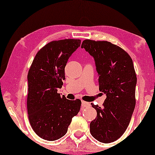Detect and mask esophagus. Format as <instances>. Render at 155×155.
<instances>
[{"label":"esophagus","instance_id":"1","mask_svg":"<svg viewBox=\"0 0 155 155\" xmlns=\"http://www.w3.org/2000/svg\"><path fill=\"white\" fill-rule=\"evenodd\" d=\"M90 106V104L89 102H87V101H82V107L84 108V107H88Z\"/></svg>","mask_w":155,"mask_h":155}]
</instances>
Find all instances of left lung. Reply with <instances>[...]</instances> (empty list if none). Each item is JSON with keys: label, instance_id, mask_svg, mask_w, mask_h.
Returning a JSON list of instances; mask_svg holds the SVG:
<instances>
[{"label": "left lung", "instance_id": "obj_1", "mask_svg": "<svg viewBox=\"0 0 155 155\" xmlns=\"http://www.w3.org/2000/svg\"><path fill=\"white\" fill-rule=\"evenodd\" d=\"M81 47L94 57L99 90L107 95L102 107L91 104L97 114L90 123V133L101 143H112L126 131L135 107L137 77L133 60L107 41L85 39Z\"/></svg>", "mask_w": 155, "mask_h": 155}]
</instances>
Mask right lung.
<instances>
[{
    "label": "right lung",
    "mask_w": 155,
    "mask_h": 155,
    "mask_svg": "<svg viewBox=\"0 0 155 155\" xmlns=\"http://www.w3.org/2000/svg\"><path fill=\"white\" fill-rule=\"evenodd\" d=\"M80 43V39H73L49 42L37 52L29 70V120L36 134L46 140L65 135L72 118L80 111V99L69 100L57 91L65 80L68 60Z\"/></svg>",
    "instance_id": "1"
}]
</instances>
